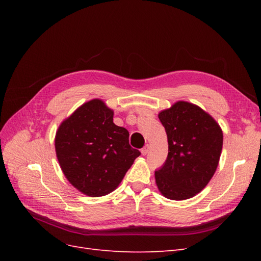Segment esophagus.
I'll list each match as a JSON object with an SVG mask.
<instances>
[{"instance_id": "1", "label": "esophagus", "mask_w": 261, "mask_h": 261, "mask_svg": "<svg viewBox=\"0 0 261 261\" xmlns=\"http://www.w3.org/2000/svg\"><path fill=\"white\" fill-rule=\"evenodd\" d=\"M148 151H149V146H148V145H146L143 149H141V154H143V155H146V154L148 153Z\"/></svg>"}]
</instances>
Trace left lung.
Returning a JSON list of instances; mask_svg holds the SVG:
<instances>
[{
  "instance_id": "8db88e82",
  "label": "left lung",
  "mask_w": 261,
  "mask_h": 261,
  "mask_svg": "<svg viewBox=\"0 0 261 261\" xmlns=\"http://www.w3.org/2000/svg\"><path fill=\"white\" fill-rule=\"evenodd\" d=\"M158 116L167 132L169 153L154 172L156 186L169 199L192 198L215 174L222 151V129L211 115L185 101Z\"/></svg>"
}]
</instances>
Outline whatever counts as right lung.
<instances>
[{
    "label": "right lung",
    "mask_w": 261,
    "mask_h": 261,
    "mask_svg": "<svg viewBox=\"0 0 261 261\" xmlns=\"http://www.w3.org/2000/svg\"><path fill=\"white\" fill-rule=\"evenodd\" d=\"M128 137L127 129L113 123V111L102 100L81 106L55 135L58 160L69 183L90 197L113 192L140 155Z\"/></svg>",
    "instance_id": "right-lung-1"
}]
</instances>
